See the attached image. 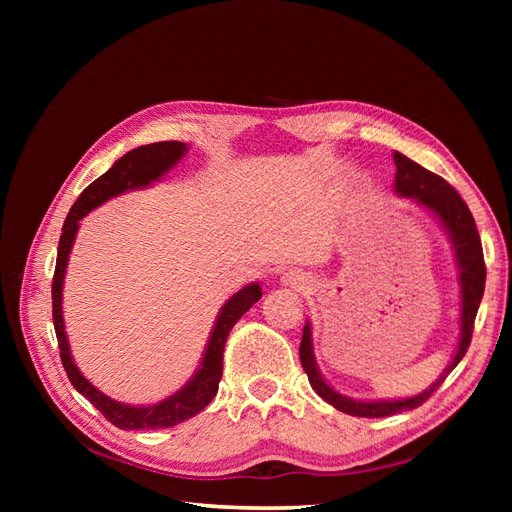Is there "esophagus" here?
<instances>
[{
    "label": "esophagus",
    "instance_id": "34e87169",
    "mask_svg": "<svg viewBox=\"0 0 512 512\" xmlns=\"http://www.w3.org/2000/svg\"><path fill=\"white\" fill-rule=\"evenodd\" d=\"M282 282L286 284V286H292V288H305V284H307V277L301 273V271H290V273H286L284 277H282Z\"/></svg>",
    "mask_w": 512,
    "mask_h": 512
}]
</instances>
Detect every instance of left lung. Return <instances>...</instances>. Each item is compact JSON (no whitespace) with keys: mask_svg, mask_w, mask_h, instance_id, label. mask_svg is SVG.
<instances>
[{"mask_svg":"<svg viewBox=\"0 0 512 512\" xmlns=\"http://www.w3.org/2000/svg\"><path fill=\"white\" fill-rule=\"evenodd\" d=\"M393 160L397 164L395 190L401 196L414 198L416 203H421L436 213L440 222L446 226L448 235H451L455 256H457V267L461 271V275H459L461 299H463L461 301V335H459V346H457V354H455L453 363L448 365L444 374L436 382H433L425 393L410 397V399H397V401H354V399H348V397H342L339 393H335L318 374V367L314 361V350H312V329H309V324H305L299 356H301V365L309 378V384H312V389L324 401H329L333 408L342 410L346 414H352V416H365V418H382V416H391L397 412L414 410L418 406H423L425 401L440 389L444 378L451 374V371L457 367V363L463 359V356H466V352L470 348L472 333H474V320H476L480 299H483L485 277H487L483 245H480V237H478L472 213H470L468 205L463 203L459 192L453 188V185H448L440 175L431 173V170L406 158L404 153L395 151Z\"/></svg>","mask_w":512,"mask_h":512,"instance_id":"1","label":"left lung"}]
</instances>
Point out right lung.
<instances>
[{
  "mask_svg": "<svg viewBox=\"0 0 512 512\" xmlns=\"http://www.w3.org/2000/svg\"><path fill=\"white\" fill-rule=\"evenodd\" d=\"M183 153H185V145L177 141L151 143V145H143L128 151L126 156L119 158L102 177H98L94 183L87 185V188L81 192V196L76 198V203L72 205L68 218L64 222V228H61L55 275H53V290H51L53 292V324H55L61 363H64V369L74 389L81 395H85L91 404L104 414L106 421H111L119 429L175 427L183 421H188V418L198 414L205 406H209V401L215 397V393H218V386L222 380V354H224L226 337L230 329L235 327V322L262 297L260 286L250 284L243 290H239L235 297L222 307L218 322H215L211 339H209L203 365H200V369L196 371V376L185 384L179 393L160 401L156 406L136 408V406L119 404V401H113L111 397L102 395L96 386L89 384L81 376V371L76 369L68 348L64 318H61V286H64L66 262L72 250L76 230H79V222L91 209L102 205L104 200L113 198L126 190L143 188V185H149L151 181L160 179L168 168H173L181 160Z\"/></svg>",
  "mask_w": 512,
  "mask_h": 512,
  "instance_id": "add662e5",
  "label": "right lung"
}]
</instances>
